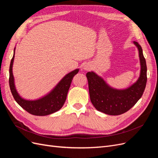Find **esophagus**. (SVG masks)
I'll use <instances>...</instances> for the list:
<instances>
[{
  "label": "esophagus",
  "mask_w": 158,
  "mask_h": 158,
  "mask_svg": "<svg viewBox=\"0 0 158 158\" xmlns=\"http://www.w3.org/2000/svg\"><path fill=\"white\" fill-rule=\"evenodd\" d=\"M91 67H92V66H91L89 64H84V65L83 69H84V70H89L91 69Z\"/></svg>",
  "instance_id": "1"
}]
</instances>
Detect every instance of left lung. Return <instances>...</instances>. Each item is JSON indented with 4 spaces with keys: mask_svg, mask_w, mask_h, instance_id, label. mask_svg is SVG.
<instances>
[{
    "mask_svg": "<svg viewBox=\"0 0 158 158\" xmlns=\"http://www.w3.org/2000/svg\"><path fill=\"white\" fill-rule=\"evenodd\" d=\"M139 54L140 73L136 82L126 89H118L108 85L94 72H88V78L91 102L98 111L110 115H118L128 111L140 99L147 82V66L142 49L134 41Z\"/></svg>",
    "mask_w": 158,
    "mask_h": 158,
    "instance_id": "left-lung-1",
    "label": "left lung"
}]
</instances>
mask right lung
<instances>
[{"label": "right lung", "mask_w": 158, "mask_h": 158, "mask_svg": "<svg viewBox=\"0 0 158 158\" xmlns=\"http://www.w3.org/2000/svg\"><path fill=\"white\" fill-rule=\"evenodd\" d=\"M14 50L13 57L9 69V85L14 99L26 111L33 115L45 116L58 111L63 106L66 101L69 88L74 76L78 73L79 69H75L66 74L50 92L44 96L35 100H27L22 98L17 92L14 78L12 73V66L15 55Z\"/></svg>", "instance_id": "add662e5"}]
</instances>
